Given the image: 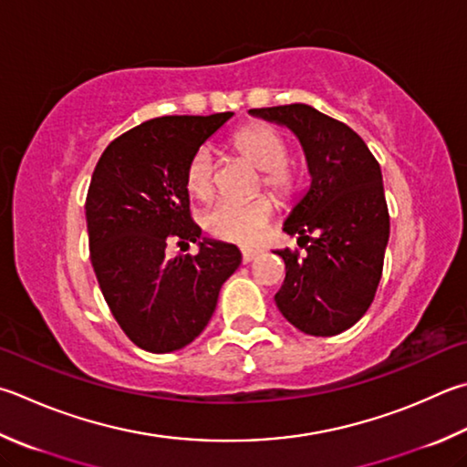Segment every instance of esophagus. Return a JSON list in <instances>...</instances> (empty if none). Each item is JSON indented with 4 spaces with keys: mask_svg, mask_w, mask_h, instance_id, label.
I'll list each match as a JSON object with an SVG mask.
<instances>
[{
    "mask_svg": "<svg viewBox=\"0 0 467 467\" xmlns=\"http://www.w3.org/2000/svg\"><path fill=\"white\" fill-rule=\"evenodd\" d=\"M259 253L261 251H257V249H243L241 251V259H243V263H251L253 259L259 255Z\"/></svg>",
    "mask_w": 467,
    "mask_h": 467,
    "instance_id": "esophagus-1",
    "label": "esophagus"
}]
</instances>
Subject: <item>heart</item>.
<instances>
[{"mask_svg": "<svg viewBox=\"0 0 467 467\" xmlns=\"http://www.w3.org/2000/svg\"><path fill=\"white\" fill-rule=\"evenodd\" d=\"M234 149L261 169V180L267 190L287 198L300 185L298 167L287 161V142L275 129L251 124L234 134ZM185 188L198 200H208L216 188L214 157L208 147L193 152L185 167ZM275 214V202L257 196L247 202L220 200L204 214V231L218 241L236 244H255L263 239Z\"/></svg>", "mask_w": 467, "mask_h": 467, "instance_id": "1", "label": "heart"}]
</instances>
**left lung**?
I'll return each mask as SVG.
<instances>
[{
  "label": "left lung",
  "mask_w": 467,
  "mask_h": 467,
  "mask_svg": "<svg viewBox=\"0 0 467 467\" xmlns=\"http://www.w3.org/2000/svg\"><path fill=\"white\" fill-rule=\"evenodd\" d=\"M285 124L306 152L310 190L284 223L298 249L275 251L285 279L275 304L287 322L315 337L338 335L366 315L384 269L389 214L381 169L349 126L306 104L251 109Z\"/></svg>",
  "instance_id": "8db88e82"
}]
</instances>
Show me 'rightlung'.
I'll list each match as a JSON object with an SVG mask.
<instances>
[{
	"label": "right lung",
	"instance_id": "add662e5",
	"mask_svg": "<svg viewBox=\"0 0 467 467\" xmlns=\"http://www.w3.org/2000/svg\"><path fill=\"white\" fill-rule=\"evenodd\" d=\"M231 116L152 118L109 142L93 169L86 200L91 265L112 317L145 351L190 345L241 265L234 244L208 239L198 255L165 257L169 243L200 241L185 167Z\"/></svg>",
	"mask_w": 467,
	"mask_h": 467
}]
</instances>
